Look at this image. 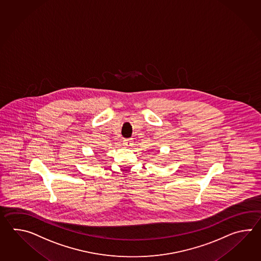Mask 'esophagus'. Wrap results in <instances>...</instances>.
<instances>
[{
    "label": "esophagus",
    "mask_w": 261,
    "mask_h": 261,
    "mask_svg": "<svg viewBox=\"0 0 261 261\" xmlns=\"http://www.w3.org/2000/svg\"><path fill=\"white\" fill-rule=\"evenodd\" d=\"M123 145L126 147H130L133 145V141L130 139H126L123 141Z\"/></svg>",
    "instance_id": "obj_1"
}]
</instances>
